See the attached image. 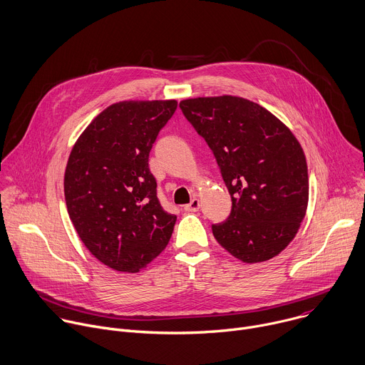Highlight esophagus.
Wrapping results in <instances>:
<instances>
[{
	"mask_svg": "<svg viewBox=\"0 0 365 365\" xmlns=\"http://www.w3.org/2000/svg\"><path fill=\"white\" fill-rule=\"evenodd\" d=\"M199 207H200V202H199V199L193 197V199L190 200V203L185 206V210H186V212H197V210H199Z\"/></svg>",
	"mask_w": 365,
	"mask_h": 365,
	"instance_id": "34e87169",
	"label": "esophagus"
}]
</instances>
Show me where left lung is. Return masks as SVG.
<instances>
[{
	"label": "left lung",
	"mask_w": 365,
	"mask_h": 365,
	"mask_svg": "<svg viewBox=\"0 0 365 365\" xmlns=\"http://www.w3.org/2000/svg\"><path fill=\"white\" fill-rule=\"evenodd\" d=\"M217 162L232 199L212 225L219 245L247 264L268 261L295 237L308 206V169L292 132L259 104L235 96L179 104Z\"/></svg>",
	"instance_id": "8db88e82"
}]
</instances>
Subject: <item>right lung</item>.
<instances>
[{
  "instance_id": "obj_1",
  "label": "right lung",
  "mask_w": 365,
  "mask_h": 365,
  "mask_svg": "<svg viewBox=\"0 0 365 365\" xmlns=\"http://www.w3.org/2000/svg\"><path fill=\"white\" fill-rule=\"evenodd\" d=\"M176 100L120 101L76 142L64 175L68 216L86 248L118 272H138L168 245L176 216L158 199L149 153Z\"/></svg>"
}]
</instances>
